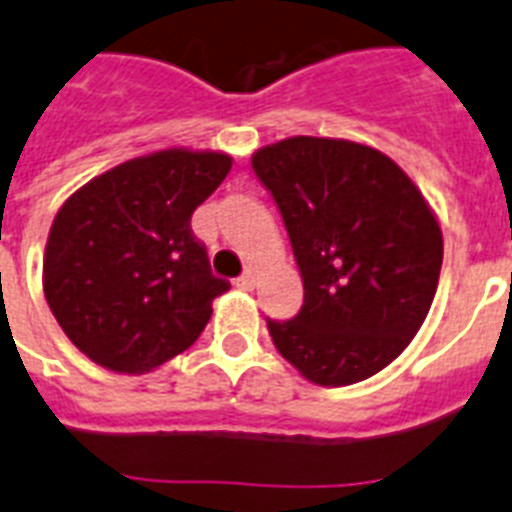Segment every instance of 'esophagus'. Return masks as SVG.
Segmentation results:
<instances>
[{"instance_id":"esophagus-1","label":"esophagus","mask_w":512,"mask_h":512,"mask_svg":"<svg viewBox=\"0 0 512 512\" xmlns=\"http://www.w3.org/2000/svg\"><path fill=\"white\" fill-rule=\"evenodd\" d=\"M236 286H242L244 292H252V289H255V286H257V270L255 268L244 270L242 278L236 281Z\"/></svg>"}]
</instances>
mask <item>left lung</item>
<instances>
[{
	"instance_id": "obj_1",
	"label": "left lung",
	"mask_w": 512,
	"mask_h": 512,
	"mask_svg": "<svg viewBox=\"0 0 512 512\" xmlns=\"http://www.w3.org/2000/svg\"><path fill=\"white\" fill-rule=\"evenodd\" d=\"M292 242L305 302L268 321L310 384L350 386L402 355L434 302L442 226L405 170L350 139L292 136L252 155Z\"/></svg>"
}]
</instances>
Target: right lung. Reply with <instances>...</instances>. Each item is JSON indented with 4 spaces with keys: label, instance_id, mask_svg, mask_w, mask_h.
I'll return each mask as SVG.
<instances>
[{
    "label": "right lung",
    "instance_id": "obj_1",
    "mask_svg": "<svg viewBox=\"0 0 512 512\" xmlns=\"http://www.w3.org/2000/svg\"><path fill=\"white\" fill-rule=\"evenodd\" d=\"M231 165L215 149H160L99 173L62 202L41 286L89 360L141 376L197 342L228 284L210 273L191 213Z\"/></svg>",
    "mask_w": 512,
    "mask_h": 512
}]
</instances>
